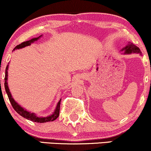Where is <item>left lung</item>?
<instances>
[{
    "instance_id": "1",
    "label": "left lung",
    "mask_w": 151,
    "mask_h": 151,
    "mask_svg": "<svg viewBox=\"0 0 151 151\" xmlns=\"http://www.w3.org/2000/svg\"><path fill=\"white\" fill-rule=\"evenodd\" d=\"M125 50V53L127 54H129V53H141L140 50L139 49V47H137V46L133 45V44H129L127 46H126V47H124V49Z\"/></svg>"
}]
</instances>
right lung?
<instances>
[{"instance_id":"obj_1","label":"right lung","mask_w":151,"mask_h":151,"mask_svg":"<svg viewBox=\"0 0 151 151\" xmlns=\"http://www.w3.org/2000/svg\"><path fill=\"white\" fill-rule=\"evenodd\" d=\"M41 36H40L39 37H37V38H34L32 39V40H29V41H26L22 42L20 45H17V47H15L14 50L16 49H21V48H23L25 47L29 46L31 44L33 43L34 42L37 41L40 37ZM8 65L7 67L6 68V74H5V83H4V86H5V89H6V93H7L8 97L9 99V101H10L11 105H12L13 108L19 114H20L21 116H23V117L26 118V119H29V120H31L32 122H39V123H44V122H52V121H54L58 117L60 114V101L61 99L60 100V101L58 103V105H57V107L55 110L54 113L50 115L49 116H46V117H39V116H37L34 113H31L29 112L28 111L25 110L24 109H23L22 106H19V104L14 101V99L12 98L11 96V94L9 91V86H8V83H7V79H8Z\"/></svg>"}]
</instances>
